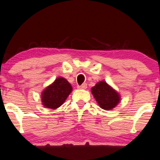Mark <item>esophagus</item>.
<instances>
[{
  "instance_id": "obj_1",
  "label": "esophagus",
  "mask_w": 160,
  "mask_h": 160,
  "mask_svg": "<svg viewBox=\"0 0 160 160\" xmlns=\"http://www.w3.org/2000/svg\"><path fill=\"white\" fill-rule=\"evenodd\" d=\"M78 88H80V89H86L87 88V84L86 83H82V85L78 86Z\"/></svg>"
}]
</instances>
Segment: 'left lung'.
<instances>
[{
    "label": "left lung",
    "mask_w": 160,
    "mask_h": 160,
    "mask_svg": "<svg viewBox=\"0 0 160 160\" xmlns=\"http://www.w3.org/2000/svg\"><path fill=\"white\" fill-rule=\"evenodd\" d=\"M92 95L100 107L106 110H110L119 103L120 96L107 82L101 81L92 88Z\"/></svg>",
    "instance_id": "left-lung-1"
}]
</instances>
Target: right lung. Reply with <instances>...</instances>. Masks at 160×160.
Here are the masks:
<instances>
[{"label":"right lung","mask_w":160,"mask_h":160,"mask_svg":"<svg viewBox=\"0 0 160 160\" xmlns=\"http://www.w3.org/2000/svg\"><path fill=\"white\" fill-rule=\"evenodd\" d=\"M72 91V86L65 78H57L42 92V104L48 108H58L64 103Z\"/></svg>","instance_id":"1"}]
</instances>
